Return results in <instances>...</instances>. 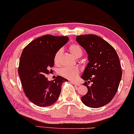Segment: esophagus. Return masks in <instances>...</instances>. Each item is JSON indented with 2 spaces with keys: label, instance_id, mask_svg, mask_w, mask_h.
<instances>
[{
  "label": "esophagus",
  "instance_id": "esophagus-1",
  "mask_svg": "<svg viewBox=\"0 0 134 134\" xmlns=\"http://www.w3.org/2000/svg\"><path fill=\"white\" fill-rule=\"evenodd\" d=\"M71 83H72V84H73V85H76V86H80V83H78V82H75V81H73V80H71L70 82Z\"/></svg>",
  "mask_w": 134,
  "mask_h": 134
}]
</instances>
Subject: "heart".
<instances>
[{
    "label": "heart",
    "mask_w": 134,
    "mask_h": 134,
    "mask_svg": "<svg viewBox=\"0 0 134 134\" xmlns=\"http://www.w3.org/2000/svg\"><path fill=\"white\" fill-rule=\"evenodd\" d=\"M69 51L71 54L76 58H79L82 56L83 54L81 46L77 44H71L69 46ZM63 53V49H59L55 54L54 61L55 64L58 65L59 63V59ZM80 69L77 67H64L59 70V75L63 77L69 79H75L77 77L80 73Z\"/></svg>",
    "instance_id": "b5f03b06"
}]
</instances>
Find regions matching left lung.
<instances>
[{"instance_id":"left-lung-1","label":"left lung","mask_w":134,"mask_h":134,"mask_svg":"<svg viewBox=\"0 0 134 134\" xmlns=\"http://www.w3.org/2000/svg\"><path fill=\"white\" fill-rule=\"evenodd\" d=\"M76 41L86 50L89 60L81 76L88 88L82 101L89 107H103L112 100L119 86L122 75L119 58L113 46L98 36H77Z\"/></svg>"}]
</instances>
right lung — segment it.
<instances>
[{"label":"right lung","mask_w":134,"mask_h":134,"mask_svg":"<svg viewBox=\"0 0 134 134\" xmlns=\"http://www.w3.org/2000/svg\"><path fill=\"white\" fill-rule=\"evenodd\" d=\"M67 36L44 35L33 40L23 51L18 74L25 95L31 103L40 107H48L55 103L61 85L68 80L57 76L49 81L47 75L52 70L55 53L67 43Z\"/></svg>","instance_id":"1"}]
</instances>
